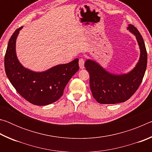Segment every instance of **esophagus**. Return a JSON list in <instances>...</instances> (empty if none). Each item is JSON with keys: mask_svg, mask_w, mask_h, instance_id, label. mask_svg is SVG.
<instances>
[{"mask_svg": "<svg viewBox=\"0 0 152 152\" xmlns=\"http://www.w3.org/2000/svg\"><path fill=\"white\" fill-rule=\"evenodd\" d=\"M79 66L81 69L84 68V60L83 58H80L79 60Z\"/></svg>", "mask_w": 152, "mask_h": 152, "instance_id": "34e87169", "label": "esophagus"}]
</instances>
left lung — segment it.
Listing matches in <instances>:
<instances>
[{
	"label": "left lung",
	"mask_w": 152,
	"mask_h": 152,
	"mask_svg": "<svg viewBox=\"0 0 152 152\" xmlns=\"http://www.w3.org/2000/svg\"><path fill=\"white\" fill-rule=\"evenodd\" d=\"M128 29L136 36L141 50L140 60L132 71L123 75H114L107 72L94 61L86 60L84 64L90 74V87L92 96L101 104H116L127 101L143 80L148 62L145 43L135 27L129 24Z\"/></svg>",
	"instance_id": "left-lung-1"
}]
</instances>
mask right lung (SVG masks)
Returning <instances> with one entry per match:
<instances>
[{
  "instance_id": "obj_1",
  "label": "right lung",
  "mask_w": 152,
  "mask_h": 152,
  "mask_svg": "<svg viewBox=\"0 0 152 152\" xmlns=\"http://www.w3.org/2000/svg\"><path fill=\"white\" fill-rule=\"evenodd\" d=\"M21 28L15 30L9 39L4 56L5 72L18 93L30 103L38 106L53 103L62 96L66 84L79 70L78 59L43 72L25 68L15 53V42Z\"/></svg>"
}]
</instances>
